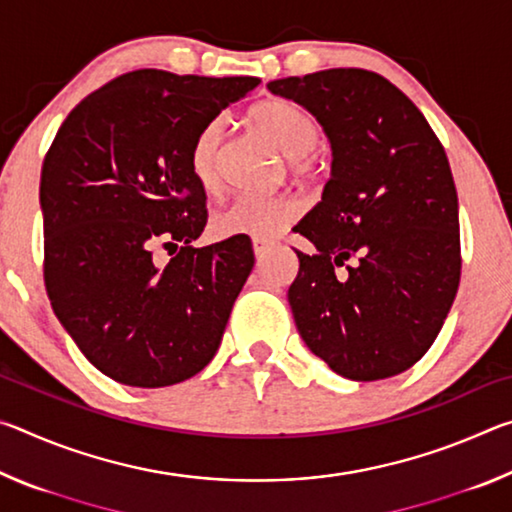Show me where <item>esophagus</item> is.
<instances>
[{"instance_id":"1","label":"esophagus","mask_w":512,"mask_h":512,"mask_svg":"<svg viewBox=\"0 0 512 512\" xmlns=\"http://www.w3.org/2000/svg\"><path fill=\"white\" fill-rule=\"evenodd\" d=\"M273 248L271 241H264V239H253V250H255V257L257 259H264L268 250Z\"/></svg>"}]
</instances>
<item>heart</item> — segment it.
<instances>
[{
    "instance_id": "1",
    "label": "heart",
    "mask_w": 512,
    "mask_h": 512,
    "mask_svg": "<svg viewBox=\"0 0 512 512\" xmlns=\"http://www.w3.org/2000/svg\"><path fill=\"white\" fill-rule=\"evenodd\" d=\"M250 121L262 131L275 149L289 158L293 176L309 178L318 171L314 146L318 144L320 128L316 119L287 99H264L250 110ZM223 142V121L212 119L201 128L189 153V167L205 192L219 185V158ZM300 216V203L291 196H257L241 194L221 207L212 219L216 237H250L273 239L282 235Z\"/></svg>"
}]
</instances>
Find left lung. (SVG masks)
I'll use <instances>...</instances> for the list:
<instances>
[{"instance_id":"left-lung-1","label":"left lung","mask_w":512,"mask_h":512,"mask_svg":"<svg viewBox=\"0 0 512 512\" xmlns=\"http://www.w3.org/2000/svg\"><path fill=\"white\" fill-rule=\"evenodd\" d=\"M307 108L332 144V178L296 225L289 287L307 348L336 375L377 381L424 357L461 282L458 196L443 144L415 103L368 69L266 85ZM343 267V272H336Z\"/></svg>"}]
</instances>
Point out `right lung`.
Listing matches in <instances>:
<instances>
[{
  "mask_svg": "<svg viewBox=\"0 0 512 512\" xmlns=\"http://www.w3.org/2000/svg\"><path fill=\"white\" fill-rule=\"evenodd\" d=\"M255 76L135 69L69 112L42 162L45 287L60 325L103 375L162 388L201 372L255 255L246 237L194 248L207 223L189 153ZM177 248L164 267L152 253Z\"/></svg>",
  "mask_w": 512,
  "mask_h": 512,
  "instance_id": "right-lung-1",
  "label": "right lung"
}]
</instances>
